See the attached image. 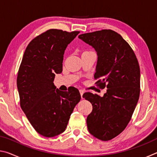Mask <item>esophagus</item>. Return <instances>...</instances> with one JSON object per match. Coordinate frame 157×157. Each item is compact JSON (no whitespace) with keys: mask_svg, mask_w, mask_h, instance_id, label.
I'll return each mask as SVG.
<instances>
[{"mask_svg":"<svg viewBox=\"0 0 157 157\" xmlns=\"http://www.w3.org/2000/svg\"><path fill=\"white\" fill-rule=\"evenodd\" d=\"M79 93H80V95H81L82 98H82V95L84 94V90H82V89H80V90H79Z\"/></svg>","mask_w":157,"mask_h":157,"instance_id":"1","label":"esophagus"}]
</instances>
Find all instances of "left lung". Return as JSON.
Here are the masks:
<instances>
[{"instance_id":"left-lung-1","label":"left lung","mask_w":157,"mask_h":157,"mask_svg":"<svg viewBox=\"0 0 157 157\" xmlns=\"http://www.w3.org/2000/svg\"><path fill=\"white\" fill-rule=\"evenodd\" d=\"M79 38L96 50L95 84L107 89L103 97L84 94L93 106L87 127L93 136L107 141L125 129L136 108L140 95L139 63L131 46L115 31L98 30L82 34Z\"/></svg>"}]
</instances>
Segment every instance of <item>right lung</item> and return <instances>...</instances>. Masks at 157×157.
Listing matches in <instances>:
<instances>
[{
	"label": "right lung",
	"instance_id": "1",
	"mask_svg": "<svg viewBox=\"0 0 157 157\" xmlns=\"http://www.w3.org/2000/svg\"><path fill=\"white\" fill-rule=\"evenodd\" d=\"M79 33L50 29L34 38L25 50L17 79L21 107L34 129L45 137L65 131L80 101L78 89H56L55 73L62 71L64 51Z\"/></svg>",
	"mask_w": 157,
	"mask_h": 157
}]
</instances>
